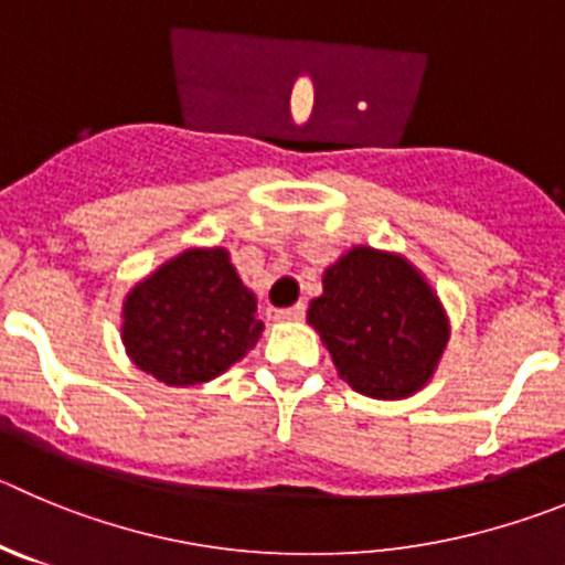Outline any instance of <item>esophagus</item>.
<instances>
[{"mask_svg": "<svg viewBox=\"0 0 565 565\" xmlns=\"http://www.w3.org/2000/svg\"><path fill=\"white\" fill-rule=\"evenodd\" d=\"M302 317H305V302L291 305V308L271 310V319H277V322H297V319H302Z\"/></svg>", "mask_w": 565, "mask_h": 565, "instance_id": "1", "label": "esophagus"}]
</instances>
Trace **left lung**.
<instances>
[{"mask_svg":"<svg viewBox=\"0 0 565 565\" xmlns=\"http://www.w3.org/2000/svg\"><path fill=\"white\" fill-rule=\"evenodd\" d=\"M308 322L355 392L401 401L431 381L451 335L428 279L406 257L353 246L322 274Z\"/></svg>","mask_w":565,"mask_h":565,"instance_id":"obj_1","label":"left lung"}]
</instances>
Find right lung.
Returning <instances> with one entry per match:
<instances>
[{
    "label": "right lung",
    "instance_id": "obj_1",
    "mask_svg": "<svg viewBox=\"0 0 565 565\" xmlns=\"http://www.w3.org/2000/svg\"><path fill=\"white\" fill-rule=\"evenodd\" d=\"M260 333L255 294L221 246L181 252L137 282L122 302L128 359L168 386L218 377Z\"/></svg>",
    "mask_w": 565,
    "mask_h": 565
}]
</instances>
